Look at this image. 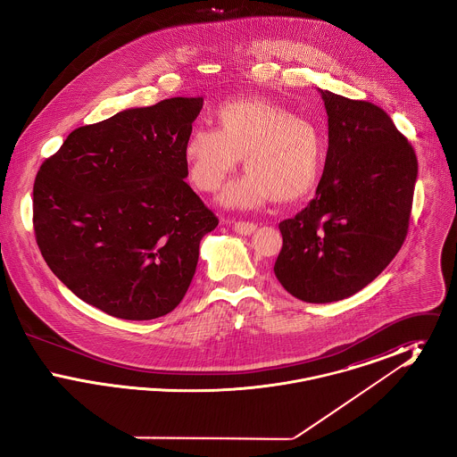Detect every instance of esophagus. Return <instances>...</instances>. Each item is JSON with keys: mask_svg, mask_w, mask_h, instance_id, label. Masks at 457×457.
<instances>
[{"mask_svg": "<svg viewBox=\"0 0 457 457\" xmlns=\"http://www.w3.org/2000/svg\"><path fill=\"white\" fill-rule=\"evenodd\" d=\"M233 229L238 233V235H252L255 229H257V224L255 222H248V220H238L233 224Z\"/></svg>", "mask_w": 457, "mask_h": 457, "instance_id": "1", "label": "esophagus"}]
</instances>
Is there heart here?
Listing matches in <instances>:
<instances>
[{"mask_svg":"<svg viewBox=\"0 0 457 457\" xmlns=\"http://www.w3.org/2000/svg\"><path fill=\"white\" fill-rule=\"evenodd\" d=\"M218 116L220 129L195 127L185 144L196 188L216 192L241 155L248 173L220 195L229 207H257L272 196L291 202L315 187L324 164V140L310 120L267 99L229 101Z\"/></svg>","mask_w":457,"mask_h":457,"instance_id":"b5f03b06","label":"heart"}]
</instances>
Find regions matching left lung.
<instances>
[{"instance_id": "obj_1", "label": "left lung", "mask_w": 457, "mask_h": 457, "mask_svg": "<svg viewBox=\"0 0 457 457\" xmlns=\"http://www.w3.org/2000/svg\"><path fill=\"white\" fill-rule=\"evenodd\" d=\"M328 116L326 166L315 196L279 222L274 274L306 303L345 300L397 255L410 226L418 161L389 114L320 90Z\"/></svg>"}]
</instances>
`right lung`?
Listing matches in <instances>:
<instances>
[{
	"instance_id": "1",
	"label": "right lung",
	"mask_w": 457,
	"mask_h": 457,
	"mask_svg": "<svg viewBox=\"0 0 457 457\" xmlns=\"http://www.w3.org/2000/svg\"><path fill=\"white\" fill-rule=\"evenodd\" d=\"M202 97L125 109L66 137L34 181V231L53 274L125 320L174 310L219 219L183 179Z\"/></svg>"
}]
</instances>
